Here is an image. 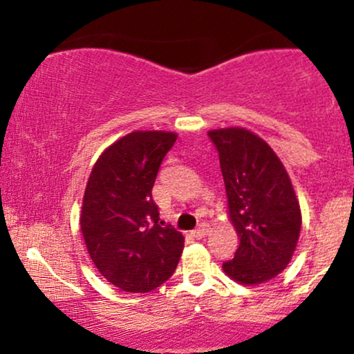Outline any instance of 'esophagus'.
Wrapping results in <instances>:
<instances>
[{
  "mask_svg": "<svg viewBox=\"0 0 354 354\" xmlns=\"http://www.w3.org/2000/svg\"><path fill=\"white\" fill-rule=\"evenodd\" d=\"M208 233H209V226L206 225V223H203V225L200 226V228H198V230H194L193 233H191V234H193V238H196V239H201V238H205L206 234H208Z\"/></svg>",
  "mask_w": 354,
  "mask_h": 354,
  "instance_id": "1",
  "label": "esophagus"
}]
</instances>
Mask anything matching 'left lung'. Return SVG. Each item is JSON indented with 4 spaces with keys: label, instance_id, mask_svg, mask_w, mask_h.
I'll return each mask as SVG.
<instances>
[{
    "label": "left lung",
    "instance_id": "1",
    "mask_svg": "<svg viewBox=\"0 0 354 354\" xmlns=\"http://www.w3.org/2000/svg\"><path fill=\"white\" fill-rule=\"evenodd\" d=\"M208 135L218 149L228 218L239 238L223 271L246 286L270 281L290 265L301 230V209L286 168L250 129L231 126Z\"/></svg>",
    "mask_w": 354,
    "mask_h": 354
}]
</instances>
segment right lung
<instances>
[{"label":"right lung","mask_w":354,"mask_h":354,"mask_svg":"<svg viewBox=\"0 0 354 354\" xmlns=\"http://www.w3.org/2000/svg\"><path fill=\"white\" fill-rule=\"evenodd\" d=\"M178 135L133 131L108 146L89 174L80 226L101 276L128 293H148L176 270L185 238L160 221L153 185Z\"/></svg>","instance_id":"add662e5"}]
</instances>
